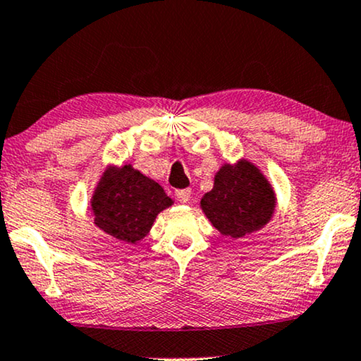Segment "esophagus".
I'll use <instances>...</instances> for the list:
<instances>
[{"label": "esophagus", "mask_w": 361, "mask_h": 361, "mask_svg": "<svg viewBox=\"0 0 361 361\" xmlns=\"http://www.w3.org/2000/svg\"><path fill=\"white\" fill-rule=\"evenodd\" d=\"M175 196L180 203H188V201L191 200V190H178Z\"/></svg>", "instance_id": "34e87169"}]
</instances>
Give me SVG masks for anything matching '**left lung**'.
Here are the masks:
<instances>
[{
	"mask_svg": "<svg viewBox=\"0 0 361 361\" xmlns=\"http://www.w3.org/2000/svg\"><path fill=\"white\" fill-rule=\"evenodd\" d=\"M209 223L223 236L241 239L262 229L276 213L277 198L271 181L246 158L223 163L213 190L200 201Z\"/></svg>",
	"mask_w": 361,
	"mask_h": 361,
	"instance_id": "1",
	"label": "left lung"
}]
</instances>
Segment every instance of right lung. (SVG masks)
<instances>
[{"label": "right lung", "instance_id": "add662e5", "mask_svg": "<svg viewBox=\"0 0 361 361\" xmlns=\"http://www.w3.org/2000/svg\"><path fill=\"white\" fill-rule=\"evenodd\" d=\"M173 200L155 180L127 165H109L90 198L94 224L118 241L135 244L150 233Z\"/></svg>", "mask_w": 361, "mask_h": 361}]
</instances>
